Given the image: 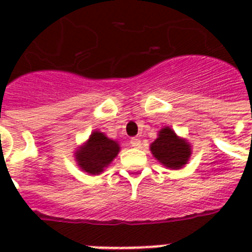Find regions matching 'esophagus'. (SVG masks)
Segmentation results:
<instances>
[{
  "label": "esophagus",
  "mask_w": 252,
  "mask_h": 252,
  "mask_svg": "<svg viewBox=\"0 0 252 252\" xmlns=\"http://www.w3.org/2000/svg\"><path fill=\"white\" fill-rule=\"evenodd\" d=\"M130 145L133 148H140L141 146V140L138 137H132L130 138Z\"/></svg>",
  "instance_id": "obj_1"
}]
</instances>
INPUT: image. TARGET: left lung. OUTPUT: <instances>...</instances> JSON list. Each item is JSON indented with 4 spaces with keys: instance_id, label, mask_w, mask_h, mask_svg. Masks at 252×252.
<instances>
[{
    "instance_id": "1",
    "label": "left lung",
    "mask_w": 252,
    "mask_h": 252,
    "mask_svg": "<svg viewBox=\"0 0 252 252\" xmlns=\"http://www.w3.org/2000/svg\"><path fill=\"white\" fill-rule=\"evenodd\" d=\"M150 152L159 163L171 170L183 167L191 157V145L180 138L171 128L165 126L158 132V138L150 145Z\"/></svg>"
}]
</instances>
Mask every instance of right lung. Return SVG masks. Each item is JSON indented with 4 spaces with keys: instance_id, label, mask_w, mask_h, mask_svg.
I'll return each instance as SVG.
<instances>
[{
    "instance_id": "1",
    "label": "right lung",
    "mask_w": 252,
    "mask_h": 252,
    "mask_svg": "<svg viewBox=\"0 0 252 252\" xmlns=\"http://www.w3.org/2000/svg\"><path fill=\"white\" fill-rule=\"evenodd\" d=\"M120 152V146L116 141L108 138L104 133L94 130L85 145L76 152L77 165L82 171L98 175L114 161Z\"/></svg>"
}]
</instances>
